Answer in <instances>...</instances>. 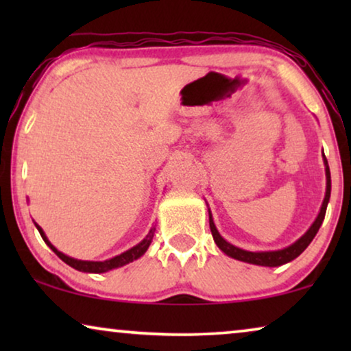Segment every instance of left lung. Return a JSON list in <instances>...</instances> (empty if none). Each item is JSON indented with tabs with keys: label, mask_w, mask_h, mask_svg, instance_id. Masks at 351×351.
I'll use <instances>...</instances> for the list:
<instances>
[{
	"label": "left lung",
	"mask_w": 351,
	"mask_h": 351,
	"mask_svg": "<svg viewBox=\"0 0 351 351\" xmlns=\"http://www.w3.org/2000/svg\"><path fill=\"white\" fill-rule=\"evenodd\" d=\"M324 162H326V179H328V186H326V196H324L323 206H321V210H319L318 217H316V220L313 222V225H311L308 232H306L304 237L299 239V241L291 244L289 247L281 249V251H270V252L244 251V249L233 246V244L227 243L222 237H220L217 228H215V225L213 222V217H210V213H209V227H210V233H213L215 244H217V246L222 249L227 256L237 258V261H243V262L254 263V265H262V267H280V265H285V263H287V262L294 261L295 257H299L300 254L304 252L306 247H308V244L313 241L315 234L318 233L321 223H323V220H324L326 209H328V203L330 198V172H329V166H328V161H326V158H324Z\"/></svg>",
	"instance_id": "8db88e82"
}]
</instances>
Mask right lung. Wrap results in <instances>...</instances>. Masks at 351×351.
<instances>
[{"label":"right lung","instance_id":"1","mask_svg":"<svg viewBox=\"0 0 351 351\" xmlns=\"http://www.w3.org/2000/svg\"><path fill=\"white\" fill-rule=\"evenodd\" d=\"M36 228H38V232H40L41 238L45 239V243L47 244V246H49L52 251H54L57 256H59L62 261L66 263V265L73 267V268H76V270H80V271H88V273H104V271L113 270V268L123 267V265H126V263H129V262L136 261V258L141 257L142 254L147 251L148 246H150V243H152V238H153V230H152L150 234H148V237L143 239L142 243H138L137 246H134L132 249H129V251H126V252L119 254V256H117V257L110 258V261H105V262H84V261H76V258H71L69 256H65V254H62V252L57 251V249L52 246L49 241H47L45 232H43V230L38 227V225H36Z\"/></svg>","mask_w":351,"mask_h":351}]
</instances>
